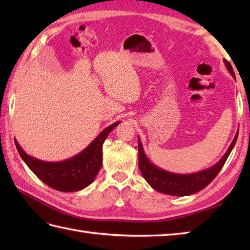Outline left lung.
Wrapping results in <instances>:
<instances>
[{
  "label": "left lung",
  "instance_id": "obj_1",
  "mask_svg": "<svg viewBox=\"0 0 250 250\" xmlns=\"http://www.w3.org/2000/svg\"><path fill=\"white\" fill-rule=\"evenodd\" d=\"M224 62L227 70L229 71L233 78H235L234 72H233V68L230 63L227 60H224ZM237 136L238 130L231 143V145L228 148V150L215 166L203 169V171L191 174L172 173L155 166L147 158L140 137L137 136L139 137V167L143 174V177L151 186V188L161 193L175 196H186L194 194L202 189H204L206 186H208L211 180L217 176V174L219 173L222 167H224L228 157H229L233 147H234L237 141Z\"/></svg>",
  "mask_w": 250,
  "mask_h": 250
}]
</instances>
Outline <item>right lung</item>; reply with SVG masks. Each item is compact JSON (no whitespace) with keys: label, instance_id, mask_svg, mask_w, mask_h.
Segmentation results:
<instances>
[{"label":"right lung","instance_id":"add662e5","mask_svg":"<svg viewBox=\"0 0 250 250\" xmlns=\"http://www.w3.org/2000/svg\"><path fill=\"white\" fill-rule=\"evenodd\" d=\"M120 121L105 128L77 155L63 161H43L29 156L15 140L20 157L42 182L62 192H76L92 184L102 167V147L106 137Z\"/></svg>","mask_w":250,"mask_h":250}]
</instances>
